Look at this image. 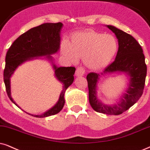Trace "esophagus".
Wrapping results in <instances>:
<instances>
[{
    "instance_id": "34e87169",
    "label": "esophagus",
    "mask_w": 150,
    "mask_h": 150,
    "mask_svg": "<svg viewBox=\"0 0 150 150\" xmlns=\"http://www.w3.org/2000/svg\"><path fill=\"white\" fill-rule=\"evenodd\" d=\"M85 73V69L81 66H79V67L77 68L76 69V71H75V75L76 76H83Z\"/></svg>"
}]
</instances>
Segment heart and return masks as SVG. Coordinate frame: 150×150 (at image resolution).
<instances>
[{"instance_id": "1", "label": "heart", "mask_w": 150, "mask_h": 150, "mask_svg": "<svg viewBox=\"0 0 150 150\" xmlns=\"http://www.w3.org/2000/svg\"><path fill=\"white\" fill-rule=\"evenodd\" d=\"M117 44L113 36L103 35L92 30L78 32L72 36L70 43L63 41L62 54L72 62L84 57L86 65L93 70L107 66L117 52Z\"/></svg>"}]
</instances>
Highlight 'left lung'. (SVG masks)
<instances>
[{
	"label": "left lung",
	"instance_id": "1",
	"mask_svg": "<svg viewBox=\"0 0 150 150\" xmlns=\"http://www.w3.org/2000/svg\"><path fill=\"white\" fill-rule=\"evenodd\" d=\"M118 39V50L114 62L107 66L102 73H90L87 75L89 102L93 109L107 115H120L132 107L143 93L147 75L145 55L141 45L132 35L111 25H107ZM115 71L127 72L130 77L126 93L116 105L109 106L102 104L96 96V85L101 74Z\"/></svg>",
	"mask_w": 150,
	"mask_h": 150
}]
</instances>
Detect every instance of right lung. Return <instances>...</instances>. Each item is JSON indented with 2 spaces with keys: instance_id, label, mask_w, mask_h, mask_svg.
Listing matches in <instances>:
<instances>
[{
  "instance_id": "obj_1",
  "label": "right lung",
  "mask_w": 150,
  "mask_h": 150,
  "mask_svg": "<svg viewBox=\"0 0 150 150\" xmlns=\"http://www.w3.org/2000/svg\"><path fill=\"white\" fill-rule=\"evenodd\" d=\"M63 24L61 22L52 23H45L31 28L22 34L15 40L7 50L5 57V67L3 72V79L7 94L13 103H16L11 97L10 77L16 68L26 60L35 57L48 55L57 52L60 45V31ZM54 74L59 80L64 84L57 103L52 109L42 115H32L36 117H44L57 114L64 107L65 100L64 93L68 87L73 82L75 67H59L54 65ZM17 106V105H16Z\"/></svg>"
}]
</instances>
